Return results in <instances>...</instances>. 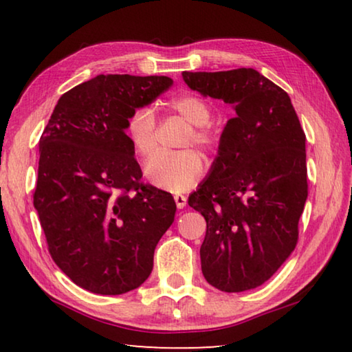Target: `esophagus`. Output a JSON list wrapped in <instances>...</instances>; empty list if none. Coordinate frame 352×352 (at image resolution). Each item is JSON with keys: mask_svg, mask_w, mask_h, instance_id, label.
Masks as SVG:
<instances>
[{"mask_svg": "<svg viewBox=\"0 0 352 352\" xmlns=\"http://www.w3.org/2000/svg\"><path fill=\"white\" fill-rule=\"evenodd\" d=\"M174 200H175L178 210H183V208L186 206V204H188L186 195H182V194H175V195H174Z\"/></svg>", "mask_w": 352, "mask_h": 352, "instance_id": "esophagus-1", "label": "esophagus"}]
</instances>
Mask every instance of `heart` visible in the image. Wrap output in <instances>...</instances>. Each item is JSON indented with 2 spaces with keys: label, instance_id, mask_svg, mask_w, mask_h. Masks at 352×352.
Segmentation results:
<instances>
[{
  "label": "heart",
  "instance_id": "obj_1",
  "mask_svg": "<svg viewBox=\"0 0 352 352\" xmlns=\"http://www.w3.org/2000/svg\"><path fill=\"white\" fill-rule=\"evenodd\" d=\"M169 105L172 110L194 126L188 135L186 144L194 142L205 151H211L216 146V133L208 126L211 119V105L205 99L195 94H180L170 99ZM155 129H157V122H155L152 109L140 107L130 113L126 132L135 152L141 157H148L157 147ZM204 169L205 163L201 155L189 148L178 153L157 152L146 163L144 174L155 186L180 192L192 186L204 174Z\"/></svg>",
  "mask_w": 352,
  "mask_h": 352
}]
</instances>
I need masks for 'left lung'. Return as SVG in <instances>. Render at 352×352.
Here are the masks:
<instances>
[{
  "instance_id": "8db88e82",
  "label": "left lung",
  "mask_w": 352,
  "mask_h": 352,
  "mask_svg": "<svg viewBox=\"0 0 352 352\" xmlns=\"http://www.w3.org/2000/svg\"><path fill=\"white\" fill-rule=\"evenodd\" d=\"M182 76L190 90L236 113L188 200L206 220L201 273L228 294L256 289L296 245L307 199L306 135L289 94L253 68Z\"/></svg>"
}]
</instances>
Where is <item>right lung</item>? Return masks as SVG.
Segmentation results:
<instances>
[{"mask_svg": "<svg viewBox=\"0 0 352 352\" xmlns=\"http://www.w3.org/2000/svg\"><path fill=\"white\" fill-rule=\"evenodd\" d=\"M172 83L166 76L99 74L62 94L40 138L34 206L47 250L58 269L91 294L140 287L174 222V199L141 183L126 135L130 113Z\"/></svg>", "mask_w": 352, "mask_h": 352, "instance_id": "add662e5", "label": "right lung"}]
</instances>
